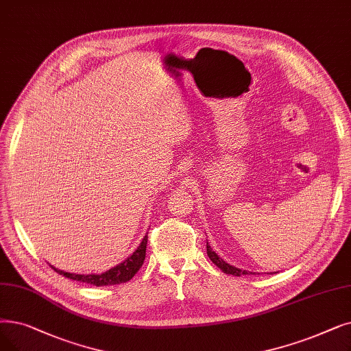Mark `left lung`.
<instances>
[{
    "label": "left lung",
    "instance_id": "8db88e82",
    "mask_svg": "<svg viewBox=\"0 0 351 351\" xmlns=\"http://www.w3.org/2000/svg\"><path fill=\"white\" fill-rule=\"evenodd\" d=\"M206 252H208V256L210 258V261L215 264L218 268H221L225 274H232V276H248V274H251V272H248V271H245V269H239V268H235V267H232V265H230L228 263H225L222 258H219L217 254H215V251H212V248H210V245L209 243L206 242Z\"/></svg>",
    "mask_w": 351,
    "mask_h": 351
}]
</instances>
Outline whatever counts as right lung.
<instances>
[{
  "instance_id": "obj_1",
  "label": "right lung",
  "mask_w": 351,
  "mask_h": 351,
  "mask_svg": "<svg viewBox=\"0 0 351 351\" xmlns=\"http://www.w3.org/2000/svg\"><path fill=\"white\" fill-rule=\"evenodd\" d=\"M146 243H147V235H145V238L142 239L138 250H136L128 258V260H125L121 264L116 265L114 268L106 271L103 274H88V276H84V274H83V276H80V274H70V272L60 271L54 267H51V268L56 272H58L60 276H64L66 278L86 282V284H91V285H96V287L123 284V282H128L129 280H132L134 277V274L138 272L141 269V267L143 265L145 256H146Z\"/></svg>"
}]
</instances>
